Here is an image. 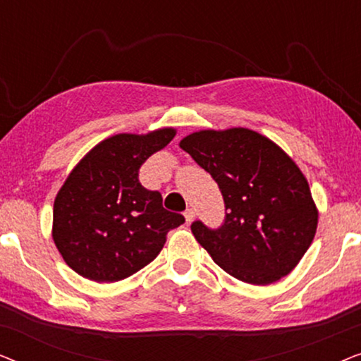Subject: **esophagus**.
Segmentation results:
<instances>
[{
    "label": "esophagus",
    "instance_id": "obj_1",
    "mask_svg": "<svg viewBox=\"0 0 361 361\" xmlns=\"http://www.w3.org/2000/svg\"><path fill=\"white\" fill-rule=\"evenodd\" d=\"M184 216H185L187 224H192V221H194V219H195V210L194 209H187L184 212Z\"/></svg>",
    "mask_w": 361,
    "mask_h": 361
}]
</instances>
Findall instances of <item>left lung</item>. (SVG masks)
<instances>
[{
    "mask_svg": "<svg viewBox=\"0 0 361 361\" xmlns=\"http://www.w3.org/2000/svg\"><path fill=\"white\" fill-rule=\"evenodd\" d=\"M219 184L225 221L192 224L212 259L248 284H273L293 271L312 243L319 212L307 179L281 147L248 128L202 130L179 142Z\"/></svg>",
    "mask_w": 361,
    "mask_h": 361,
    "instance_id": "8db88e82",
    "label": "left lung"
}]
</instances>
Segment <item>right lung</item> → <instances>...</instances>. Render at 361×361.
Listing matches in <instances>:
<instances>
[{
    "mask_svg": "<svg viewBox=\"0 0 361 361\" xmlns=\"http://www.w3.org/2000/svg\"><path fill=\"white\" fill-rule=\"evenodd\" d=\"M174 128L106 137L73 167L54 202L52 238L71 268L97 283L135 274L159 255L167 231L185 221L141 185L140 167Z\"/></svg>",
    "mask_w": 361,
    "mask_h": 361,
    "instance_id": "1",
    "label": "right lung"
}]
</instances>
